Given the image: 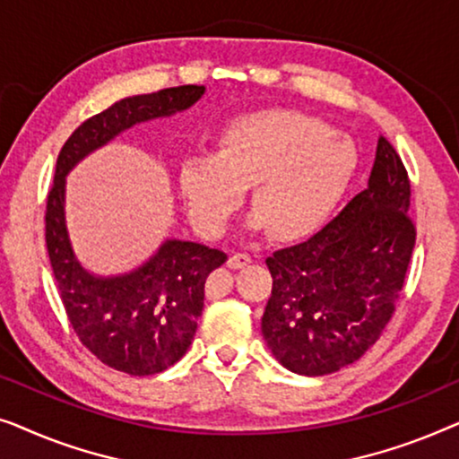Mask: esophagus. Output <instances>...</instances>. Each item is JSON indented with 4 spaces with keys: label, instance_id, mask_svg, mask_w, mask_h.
Listing matches in <instances>:
<instances>
[{
    "label": "esophagus",
    "instance_id": "esophagus-1",
    "mask_svg": "<svg viewBox=\"0 0 459 459\" xmlns=\"http://www.w3.org/2000/svg\"><path fill=\"white\" fill-rule=\"evenodd\" d=\"M250 261H253V259H250V255H247V253H234L228 259V267L230 269H240L244 265H248Z\"/></svg>",
    "mask_w": 459,
    "mask_h": 459
}]
</instances>
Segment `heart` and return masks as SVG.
I'll return each instance as SVG.
<instances>
[{"label": "heart", "instance_id": "obj_1", "mask_svg": "<svg viewBox=\"0 0 459 459\" xmlns=\"http://www.w3.org/2000/svg\"><path fill=\"white\" fill-rule=\"evenodd\" d=\"M359 167L349 135L303 112L269 108L236 117L217 154L187 156L179 187L194 225L221 236L255 186L253 230L281 240L311 236L332 217Z\"/></svg>", "mask_w": 459, "mask_h": 459}]
</instances>
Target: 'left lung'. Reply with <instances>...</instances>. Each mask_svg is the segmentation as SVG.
<instances>
[{
	"mask_svg": "<svg viewBox=\"0 0 459 459\" xmlns=\"http://www.w3.org/2000/svg\"><path fill=\"white\" fill-rule=\"evenodd\" d=\"M407 206V171L380 135L366 190L309 240L267 256L273 286L261 334L286 369L338 372L378 341L416 244Z\"/></svg>",
	"mask_w": 459,
	"mask_h": 459,
	"instance_id": "1",
	"label": "left lung"
}]
</instances>
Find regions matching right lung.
<instances>
[{
  "instance_id": "1",
  "label": "right lung",
  "mask_w": 459,
  "mask_h": 459,
  "mask_svg": "<svg viewBox=\"0 0 459 459\" xmlns=\"http://www.w3.org/2000/svg\"><path fill=\"white\" fill-rule=\"evenodd\" d=\"M204 91V85H181L118 100L79 125L56 160L46 244L62 305L81 342L108 368L131 376L159 374L186 355L203 316L206 278L228 261V255L167 238L154 255L129 272L93 273L81 263L68 234L66 178L123 131L192 108Z\"/></svg>"
}]
</instances>
